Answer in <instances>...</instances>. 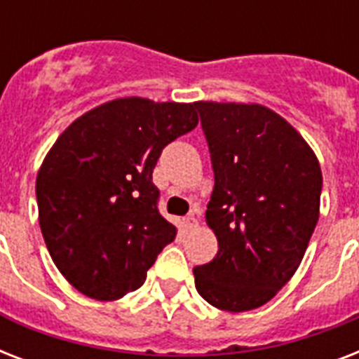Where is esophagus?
<instances>
[{
    "label": "esophagus",
    "instance_id": "1",
    "mask_svg": "<svg viewBox=\"0 0 359 359\" xmlns=\"http://www.w3.org/2000/svg\"><path fill=\"white\" fill-rule=\"evenodd\" d=\"M182 224H184L186 229H196L197 227V218L194 214H188L184 219H182Z\"/></svg>",
    "mask_w": 359,
    "mask_h": 359
}]
</instances>
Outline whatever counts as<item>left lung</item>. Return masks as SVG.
<instances>
[{"label": "left lung", "instance_id": "8db88e82", "mask_svg": "<svg viewBox=\"0 0 359 359\" xmlns=\"http://www.w3.org/2000/svg\"><path fill=\"white\" fill-rule=\"evenodd\" d=\"M214 169L212 261L194 268L210 306H264L294 276L320 210L323 173L306 140L261 104L196 102Z\"/></svg>", "mask_w": 359, "mask_h": 359}]
</instances>
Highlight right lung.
Returning <instances> with one entry per match:
<instances>
[{
  "mask_svg": "<svg viewBox=\"0 0 359 359\" xmlns=\"http://www.w3.org/2000/svg\"><path fill=\"white\" fill-rule=\"evenodd\" d=\"M197 123L196 104L117 98L53 143L36 175L39 224L55 266L81 294L111 302L140 289L173 242L152 169Z\"/></svg>",
  "mask_w": 359,
  "mask_h": 359,
  "instance_id": "obj_1",
  "label": "right lung"
}]
</instances>
